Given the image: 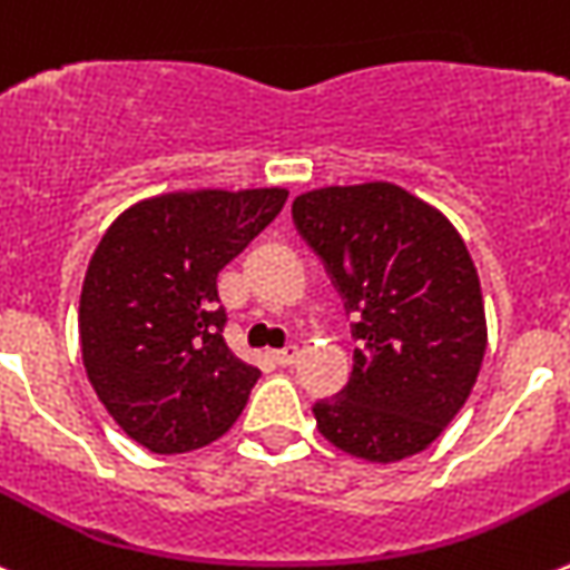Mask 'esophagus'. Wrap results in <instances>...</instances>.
Instances as JSON below:
<instances>
[{
  "instance_id": "1",
  "label": "esophagus",
  "mask_w": 570,
  "mask_h": 570,
  "mask_svg": "<svg viewBox=\"0 0 570 570\" xmlns=\"http://www.w3.org/2000/svg\"><path fill=\"white\" fill-rule=\"evenodd\" d=\"M273 361L281 363V366H289V363L297 361V346L278 348V352H273Z\"/></svg>"
}]
</instances>
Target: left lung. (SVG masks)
<instances>
[{"label":"left lung","mask_w":570,"mask_h":570,"mask_svg":"<svg viewBox=\"0 0 570 570\" xmlns=\"http://www.w3.org/2000/svg\"><path fill=\"white\" fill-rule=\"evenodd\" d=\"M292 222L355 317V366L317 400V429L346 454L394 463L440 438L485 355L480 278L449 218L386 181L323 187Z\"/></svg>","instance_id":"obj_1"}]
</instances>
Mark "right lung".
<instances>
[{"label":"right lung","mask_w":570,"mask_h":570,"mask_svg":"<svg viewBox=\"0 0 570 570\" xmlns=\"http://www.w3.org/2000/svg\"><path fill=\"white\" fill-rule=\"evenodd\" d=\"M286 189H196L138 202L99 240L79 301L81 361L112 420L156 454L229 432L261 372L224 341L218 273Z\"/></svg>","instance_id":"1"}]
</instances>
